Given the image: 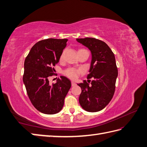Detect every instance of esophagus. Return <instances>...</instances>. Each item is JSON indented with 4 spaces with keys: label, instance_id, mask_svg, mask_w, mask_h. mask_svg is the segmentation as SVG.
Segmentation results:
<instances>
[{
    "label": "esophagus",
    "instance_id": "esophagus-1",
    "mask_svg": "<svg viewBox=\"0 0 147 147\" xmlns=\"http://www.w3.org/2000/svg\"><path fill=\"white\" fill-rule=\"evenodd\" d=\"M76 85V83L74 82H71V85L73 86V87H74V86H75Z\"/></svg>",
    "mask_w": 147,
    "mask_h": 147
}]
</instances>
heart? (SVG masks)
I'll list each match as a JSON object with an SVG mask.
<instances>
[{
	"instance_id": "b5f03b06",
	"label": "heart",
	"mask_w": 147,
	"mask_h": 147,
	"mask_svg": "<svg viewBox=\"0 0 147 147\" xmlns=\"http://www.w3.org/2000/svg\"><path fill=\"white\" fill-rule=\"evenodd\" d=\"M83 50H85V49H79L78 51V53L80 52ZM63 55H64V53H62L61 54V55L60 57V60H62L63 59ZM83 71L81 69H76V68H73V67H69L64 71V74L67 77H68L69 78H70L71 80H76L78 76L80 74H83Z\"/></svg>"
}]
</instances>
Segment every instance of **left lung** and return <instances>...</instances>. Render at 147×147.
<instances>
[{"label":"left lung","mask_w":147,"mask_h":147,"mask_svg":"<svg viewBox=\"0 0 147 147\" xmlns=\"http://www.w3.org/2000/svg\"><path fill=\"white\" fill-rule=\"evenodd\" d=\"M76 40L88 48L92 55L88 82L84 80L78 84L82 88L79 102L86 111H99L110 102L115 90L118 75L115 57L110 48L101 40L92 37ZM91 77L93 78L92 81Z\"/></svg>","instance_id":"left-lung-1"}]
</instances>
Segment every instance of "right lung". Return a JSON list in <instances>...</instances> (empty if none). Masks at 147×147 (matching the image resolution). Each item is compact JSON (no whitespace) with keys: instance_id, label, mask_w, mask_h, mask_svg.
<instances>
[{"instance_id":"add662e5","label":"right lung","mask_w":147,"mask_h":147,"mask_svg":"<svg viewBox=\"0 0 147 147\" xmlns=\"http://www.w3.org/2000/svg\"><path fill=\"white\" fill-rule=\"evenodd\" d=\"M67 39H47L37 42L31 48L24 62L23 81L32 104L42 113H59L71 87L70 80L60 76L56 83H49L55 75L54 66L59 62Z\"/></svg>"}]
</instances>
